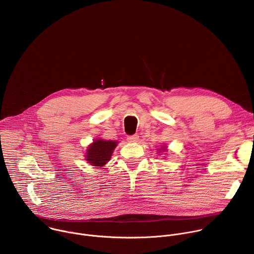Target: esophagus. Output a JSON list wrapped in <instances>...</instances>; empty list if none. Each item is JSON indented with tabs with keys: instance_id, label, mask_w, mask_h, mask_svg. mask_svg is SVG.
Masks as SVG:
<instances>
[{
	"instance_id": "1",
	"label": "esophagus",
	"mask_w": 254,
	"mask_h": 254,
	"mask_svg": "<svg viewBox=\"0 0 254 254\" xmlns=\"http://www.w3.org/2000/svg\"><path fill=\"white\" fill-rule=\"evenodd\" d=\"M138 134H132V135H128L127 136V141H129V142H135V141H137V139H138Z\"/></svg>"
}]
</instances>
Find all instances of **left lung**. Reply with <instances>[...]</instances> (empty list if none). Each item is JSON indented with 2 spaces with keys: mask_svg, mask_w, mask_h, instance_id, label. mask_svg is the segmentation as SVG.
Here are the masks:
<instances>
[{
  "mask_svg": "<svg viewBox=\"0 0 254 254\" xmlns=\"http://www.w3.org/2000/svg\"><path fill=\"white\" fill-rule=\"evenodd\" d=\"M161 150H163V151H165L166 150V147H162V149Z\"/></svg>",
  "mask_w": 254,
  "mask_h": 254,
  "instance_id": "8db88e82",
  "label": "left lung"
}]
</instances>
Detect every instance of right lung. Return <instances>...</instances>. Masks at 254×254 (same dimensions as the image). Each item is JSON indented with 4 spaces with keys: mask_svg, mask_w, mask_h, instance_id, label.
I'll return each instance as SVG.
<instances>
[{
    "mask_svg": "<svg viewBox=\"0 0 254 254\" xmlns=\"http://www.w3.org/2000/svg\"><path fill=\"white\" fill-rule=\"evenodd\" d=\"M118 141L95 139L87 149L86 161L95 167H103L111 160Z\"/></svg>",
    "mask_w": 254,
    "mask_h": 254,
    "instance_id": "right-lung-1",
    "label": "right lung"
}]
</instances>
